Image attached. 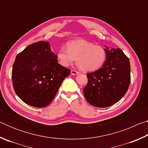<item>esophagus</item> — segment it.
<instances>
[{"mask_svg":"<svg viewBox=\"0 0 148 148\" xmlns=\"http://www.w3.org/2000/svg\"><path fill=\"white\" fill-rule=\"evenodd\" d=\"M78 74H79V72L74 71V70H72V71H71V74L73 75V76H74V75H77Z\"/></svg>","mask_w":148,"mask_h":148,"instance_id":"34e87169","label":"esophagus"}]
</instances>
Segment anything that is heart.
<instances>
[{"mask_svg": "<svg viewBox=\"0 0 148 148\" xmlns=\"http://www.w3.org/2000/svg\"><path fill=\"white\" fill-rule=\"evenodd\" d=\"M56 57L62 66L68 67L76 59L77 66L84 71L92 72L103 66L107 53L104 47L79 39L69 42L66 47H60Z\"/></svg>", "mask_w": 148, "mask_h": 148, "instance_id": "obj_1", "label": "heart"}]
</instances>
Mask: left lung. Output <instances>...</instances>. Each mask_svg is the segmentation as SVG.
Returning <instances> with one entry per match:
<instances>
[{
    "label": "left lung",
    "mask_w": 148,
    "mask_h": 148,
    "mask_svg": "<svg viewBox=\"0 0 148 148\" xmlns=\"http://www.w3.org/2000/svg\"><path fill=\"white\" fill-rule=\"evenodd\" d=\"M107 57L101 69L88 73V83L84 88L87 101L95 107L110 106L126 93L131 82L128 57L121 49L105 46Z\"/></svg>",
    "instance_id": "1"
}]
</instances>
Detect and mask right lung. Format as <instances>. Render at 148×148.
<instances>
[{
    "label": "right lung",
    "instance_id": "1",
    "mask_svg": "<svg viewBox=\"0 0 148 148\" xmlns=\"http://www.w3.org/2000/svg\"><path fill=\"white\" fill-rule=\"evenodd\" d=\"M71 70L60 65L48 42L25 48L16 57L12 78L17 96L30 106L44 108L54 99Z\"/></svg>",
    "mask_w": 148,
    "mask_h": 148
}]
</instances>
